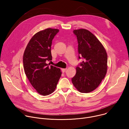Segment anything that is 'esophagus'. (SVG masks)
I'll return each mask as SVG.
<instances>
[{
	"label": "esophagus",
	"instance_id": "obj_1",
	"mask_svg": "<svg viewBox=\"0 0 129 129\" xmlns=\"http://www.w3.org/2000/svg\"><path fill=\"white\" fill-rule=\"evenodd\" d=\"M66 70H67V68H62V71L63 72H65Z\"/></svg>",
	"mask_w": 129,
	"mask_h": 129
}]
</instances>
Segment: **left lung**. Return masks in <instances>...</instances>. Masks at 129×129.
<instances>
[{
	"instance_id": "1",
	"label": "left lung",
	"mask_w": 129,
	"mask_h": 129,
	"mask_svg": "<svg viewBox=\"0 0 129 129\" xmlns=\"http://www.w3.org/2000/svg\"><path fill=\"white\" fill-rule=\"evenodd\" d=\"M78 43L79 59L83 61L76 67L72 83L82 93L95 90L105 77L107 71L106 51L96 37L85 29L73 31Z\"/></svg>"
}]
</instances>
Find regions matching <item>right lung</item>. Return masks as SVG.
<instances>
[{
  "label": "right lung",
  "instance_id": "obj_1",
  "mask_svg": "<svg viewBox=\"0 0 129 129\" xmlns=\"http://www.w3.org/2000/svg\"><path fill=\"white\" fill-rule=\"evenodd\" d=\"M59 31L48 28L35 34L25 49L23 68L32 86L40 94L48 95L56 89L62 72L60 68L49 64L52 60V39Z\"/></svg>",
  "mask_w": 129,
  "mask_h": 129
}]
</instances>
